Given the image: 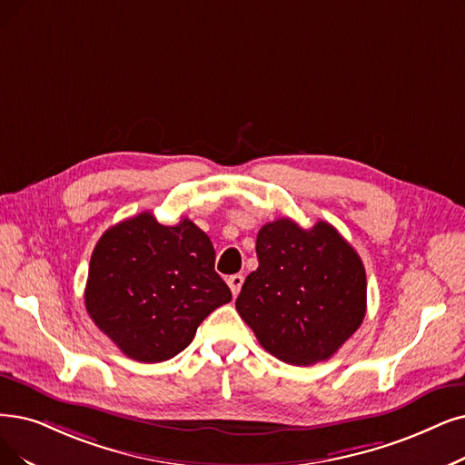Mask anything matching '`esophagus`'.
Masks as SVG:
<instances>
[{
    "label": "esophagus",
    "instance_id": "34e87169",
    "mask_svg": "<svg viewBox=\"0 0 465 465\" xmlns=\"http://www.w3.org/2000/svg\"><path fill=\"white\" fill-rule=\"evenodd\" d=\"M227 284H229L232 295H238L240 288H242V284H244V276L242 274H232V276L227 278Z\"/></svg>",
    "mask_w": 465,
    "mask_h": 465
}]
</instances>
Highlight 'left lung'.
Listing matches in <instances>:
<instances>
[{
  "label": "left lung",
  "mask_w": 465,
  "mask_h": 465,
  "mask_svg": "<svg viewBox=\"0 0 465 465\" xmlns=\"http://www.w3.org/2000/svg\"><path fill=\"white\" fill-rule=\"evenodd\" d=\"M259 267L248 274L236 311L276 359L309 366L330 359L366 314L359 253L330 223L302 229L276 219L257 232Z\"/></svg>",
  "instance_id": "8db88e82"
}]
</instances>
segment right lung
I'll return each instance as SVG.
<instances>
[{
	"instance_id": "1",
	"label": "right lung",
	"mask_w": 465,
	"mask_h": 465,
	"mask_svg": "<svg viewBox=\"0 0 465 465\" xmlns=\"http://www.w3.org/2000/svg\"><path fill=\"white\" fill-rule=\"evenodd\" d=\"M231 300L210 236L187 217L168 227L143 212L110 227L93 250L85 309L134 361L173 359Z\"/></svg>"
}]
</instances>
